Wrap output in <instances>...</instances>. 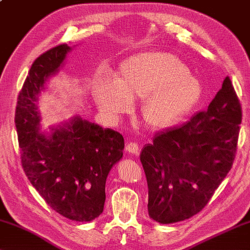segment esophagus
Instances as JSON below:
<instances>
[{"label": "esophagus", "mask_w": 250, "mask_h": 250, "mask_svg": "<svg viewBox=\"0 0 250 250\" xmlns=\"http://www.w3.org/2000/svg\"><path fill=\"white\" fill-rule=\"evenodd\" d=\"M125 149H126V152H128L129 154H132V155H137L138 153H140V147H138V145L136 143H132V142L126 144Z\"/></svg>", "instance_id": "34e87169"}]
</instances>
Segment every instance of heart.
Here are the masks:
<instances>
[{
  "label": "heart",
  "mask_w": 250,
  "mask_h": 250,
  "mask_svg": "<svg viewBox=\"0 0 250 250\" xmlns=\"http://www.w3.org/2000/svg\"><path fill=\"white\" fill-rule=\"evenodd\" d=\"M203 87L179 58L164 52L134 55L120 64L115 83L99 80L93 89L98 109L116 117L143 97L142 117L149 128L170 127L200 102Z\"/></svg>",
  "instance_id": "1"
}]
</instances>
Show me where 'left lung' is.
Segmentation results:
<instances>
[{"instance_id":"1","label":"left lung","mask_w":250,"mask_h":250,"mask_svg":"<svg viewBox=\"0 0 250 250\" xmlns=\"http://www.w3.org/2000/svg\"><path fill=\"white\" fill-rule=\"evenodd\" d=\"M241 106L231 80L206 112L157 133L141 152L148 188L149 218L163 225L189 219L205 208L232 167Z\"/></svg>"}]
</instances>
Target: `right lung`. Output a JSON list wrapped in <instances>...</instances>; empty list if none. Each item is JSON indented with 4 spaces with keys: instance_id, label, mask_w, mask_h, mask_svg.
<instances>
[{
    "instance_id": "1",
    "label": "right lung",
    "mask_w": 250,
    "mask_h": 250,
    "mask_svg": "<svg viewBox=\"0 0 250 250\" xmlns=\"http://www.w3.org/2000/svg\"><path fill=\"white\" fill-rule=\"evenodd\" d=\"M70 51L60 44L34 60L18 97L15 127L22 167L34 189L61 216L87 222L103 212L107 175L123 157L124 138L80 116L40 132L39 97Z\"/></svg>"
}]
</instances>
